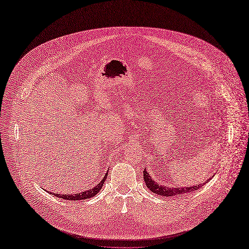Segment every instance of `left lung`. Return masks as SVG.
Returning a JSON list of instances; mask_svg holds the SVG:
<instances>
[{
    "label": "left lung",
    "mask_w": 249,
    "mask_h": 249,
    "mask_svg": "<svg viewBox=\"0 0 249 249\" xmlns=\"http://www.w3.org/2000/svg\"><path fill=\"white\" fill-rule=\"evenodd\" d=\"M143 178L146 186L149 188V190L154 193L158 194L160 196H181L183 194H188L195 191H198L200 188L205 184L207 183L209 180H207L206 182H204L201 185H195V186H190V187H167L165 185H160L158 184L152 178L149 176V174L146 172V171H143Z\"/></svg>",
    "instance_id": "1"
}]
</instances>
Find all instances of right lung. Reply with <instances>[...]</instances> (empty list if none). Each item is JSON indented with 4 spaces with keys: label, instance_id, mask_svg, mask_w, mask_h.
<instances>
[{
    "label": "right lung",
    "instance_id": "obj_1",
    "mask_svg": "<svg viewBox=\"0 0 249 249\" xmlns=\"http://www.w3.org/2000/svg\"><path fill=\"white\" fill-rule=\"evenodd\" d=\"M108 173L105 174V177L103 178L101 180V182L99 184H97L95 187H92L91 190H89V191H85V192H82L80 194H76V195H59V194H54L55 196H58V198H62V199H66V200H71V201H78V200H85V199H89L91 198V196H93L95 195H97L100 190L103 186V183L105 182L106 180V177H107ZM53 194V193H50Z\"/></svg>",
    "mask_w": 249,
    "mask_h": 249
}]
</instances>
